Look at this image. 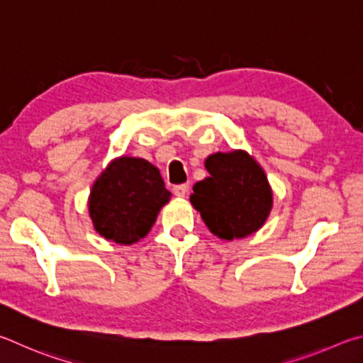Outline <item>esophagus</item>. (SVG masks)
<instances>
[{
  "instance_id": "esophagus-1",
  "label": "esophagus",
  "mask_w": 363,
  "mask_h": 363,
  "mask_svg": "<svg viewBox=\"0 0 363 363\" xmlns=\"http://www.w3.org/2000/svg\"><path fill=\"white\" fill-rule=\"evenodd\" d=\"M174 194L177 198H185L188 194V185H177L174 186Z\"/></svg>"
}]
</instances>
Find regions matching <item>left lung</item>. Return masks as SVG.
I'll use <instances>...</instances> for the list:
<instances>
[{"label":"left lung","mask_w":363,"mask_h":363,"mask_svg":"<svg viewBox=\"0 0 363 363\" xmlns=\"http://www.w3.org/2000/svg\"><path fill=\"white\" fill-rule=\"evenodd\" d=\"M208 177L193 186L191 206L223 240L250 236L268 220L272 189L262 165L244 150L213 152L204 161Z\"/></svg>","instance_id":"1"}]
</instances>
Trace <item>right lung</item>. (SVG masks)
<instances>
[{
	"mask_svg": "<svg viewBox=\"0 0 363 363\" xmlns=\"http://www.w3.org/2000/svg\"><path fill=\"white\" fill-rule=\"evenodd\" d=\"M170 198L156 165L143 157L119 156L94 182L87 211L101 238L132 245L151 231Z\"/></svg>",
	"mask_w": 363,
	"mask_h": 363,
	"instance_id": "add662e5",
	"label": "right lung"
}]
</instances>
